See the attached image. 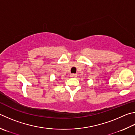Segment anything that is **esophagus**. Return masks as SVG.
Wrapping results in <instances>:
<instances>
[{
	"label": "esophagus",
	"instance_id": "esophagus-1",
	"mask_svg": "<svg viewBox=\"0 0 135 135\" xmlns=\"http://www.w3.org/2000/svg\"><path fill=\"white\" fill-rule=\"evenodd\" d=\"M70 77H72V78H75V77H77V74H72L70 75Z\"/></svg>",
	"mask_w": 135,
	"mask_h": 135
}]
</instances>
